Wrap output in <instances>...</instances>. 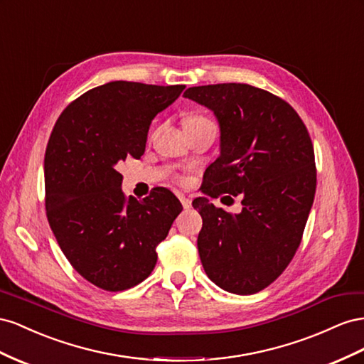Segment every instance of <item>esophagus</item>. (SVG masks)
<instances>
[{"label":"esophagus","instance_id":"obj_1","mask_svg":"<svg viewBox=\"0 0 364 364\" xmlns=\"http://www.w3.org/2000/svg\"><path fill=\"white\" fill-rule=\"evenodd\" d=\"M178 198H180V201H181V204H183L184 209H191V207H192V200L189 198V196L178 195Z\"/></svg>","mask_w":364,"mask_h":364}]
</instances>
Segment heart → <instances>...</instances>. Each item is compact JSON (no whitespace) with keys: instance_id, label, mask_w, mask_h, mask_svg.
Masks as SVG:
<instances>
[{"instance_id":"obj_1","label":"heart","mask_w":364,"mask_h":364,"mask_svg":"<svg viewBox=\"0 0 364 364\" xmlns=\"http://www.w3.org/2000/svg\"><path fill=\"white\" fill-rule=\"evenodd\" d=\"M204 117H201V116H189L188 119H186V122L184 123H189V122H196V120H203Z\"/></svg>"}]
</instances>
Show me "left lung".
<instances>
[{
    "label": "left lung",
    "instance_id": "1",
    "mask_svg": "<svg viewBox=\"0 0 364 364\" xmlns=\"http://www.w3.org/2000/svg\"><path fill=\"white\" fill-rule=\"evenodd\" d=\"M188 97L213 111L221 154L205 169L203 192L241 196L232 215L206 198L198 252L205 274L233 294H255L282 274L302 241L316 193L313 141L294 108L247 84L192 87Z\"/></svg>",
    "mask_w": 364,
    "mask_h": 364
}]
</instances>
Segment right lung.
Segmentation results:
<instances>
[{"label": "right lung", "instance_id": "obj_1", "mask_svg": "<svg viewBox=\"0 0 364 364\" xmlns=\"http://www.w3.org/2000/svg\"><path fill=\"white\" fill-rule=\"evenodd\" d=\"M184 85L114 80L62 111L46 149V210L68 262L105 291L139 285L157 264L155 248L183 210L164 188L141 201L122 192L116 164L140 159L152 119Z\"/></svg>", "mask_w": 364, "mask_h": 364}]
</instances>
